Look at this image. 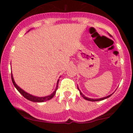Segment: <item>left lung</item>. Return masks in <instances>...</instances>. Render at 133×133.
Here are the masks:
<instances>
[{
    "label": "left lung",
    "instance_id": "obj_1",
    "mask_svg": "<svg viewBox=\"0 0 133 133\" xmlns=\"http://www.w3.org/2000/svg\"><path fill=\"white\" fill-rule=\"evenodd\" d=\"M78 89H79V88H78ZM79 92H80V94L81 95L82 97H84V98L86 100H88V101H102V100H104V99H106V98H108V97H110V96L112 95V94H111V95H109V96H106V97H103V98H100V99H91V98H88V97H85L83 95V94H82V92H81L80 91H79Z\"/></svg>",
    "mask_w": 133,
    "mask_h": 133
}]
</instances>
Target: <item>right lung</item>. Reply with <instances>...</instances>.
Wrapping results in <instances>:
<instances>
[{
  "label": "right lung",
  "mask_w": 133,
  "mask_h": 133,
  "mask_svg": "<svg viewBox=\"0 0 133 133\" xmlns=\"http://www.w3.org/2000/svg\"><path fill=\"white\" fill-rule=\"evenodd\" d=\"M11 79H12V83H13L14 86L16 87V88L17 89V91H19V92L21 93V94H22V95L24 96V97H25V98H26L27 99H28V100H29V101H31L38 102V103H41V102H44V101H45L50 100V99H51L52 98V97L54 96L55 94H56V91H57V88H58V84H57L59 83V80H58L57 84V86H56V90H55L54 92L52 93V94H51V95H50V96H45V97H36V96H34L32 95H30V94H28V93H27L26 92H25V91H23L22 89H21V88H20L16 84V82H14V80L13 76H12V73H11Z\"/></svg>",
  "instance_id": "add662e5"
}]
</instances>
